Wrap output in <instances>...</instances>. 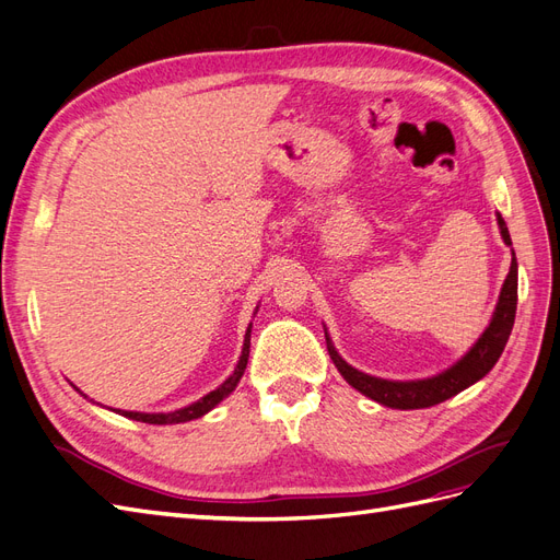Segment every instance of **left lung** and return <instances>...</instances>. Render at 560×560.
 Listing matches in <instances>:
<instances>
[{
    "label": "left lung",
    "mask_w": 560,
    "mask_h": 560,
    "mask_svg": "<svg viewBox=\"0 0 560 560\" xmlns=\"http://www.w3.org/2000/svg\"><path fill=\"white\" fill-rule=\"evenodd\" d=\"M498 224H500V233L506 245H512L510 231H506V224L502 214H498ZM516 257L512 259V268L510 276H506L502 292H500V301L493 319H490L488 329L483 331V336L477 341L465 358L457 362L455 366H451L444 374H439L434 378L428 381H411V383H395V381H383V378H374L366 376L362 371L352 369L348 362H343L338 358V352L334 350L329 336H327V350L329 358L336 364V369L341 371V376L354 387L360 389L362 395L371 397L374 401L389 406V409H428V406L442 404L448 397L463 393L465 387H469L471 383H477L479 378H483L490 369L495 366V362L500 360V354L506 346V338L512 334L514 327V317H516V296H518V276H516Z\"/></svg>",
    "instance_id": "8db88e82"
}]
</instances>
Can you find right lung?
Listing matches in <instances>:
<instances>
[{"label": "right lung", "instance_id": "add662e5", "mask_svg": "<svg viewBox=\"0 0 560 560\" xmlns=\"http://www.w3.org/2000/svg\"><path fill=\"white\" fill-rule=\"evenodd\" d=\"M252 327V325H249ZM249 327H247V334H245V346H243V354H241V362L238 366H235L233 376L226 378L222 385H219L214 393L206 395L202 399H198L196 404L186 406V409H179V411H173V413H135V411H118L124 413L132 420H140V422H149V425H167V422H186V420H194V418H200L206 416L210 409H214V406L222 401L224 397H229L235 385H238V381L243 378L245 369H247V358H249Z\"/></svg>", "mask_w": 560, "mask_h": 560}]
</instances>
